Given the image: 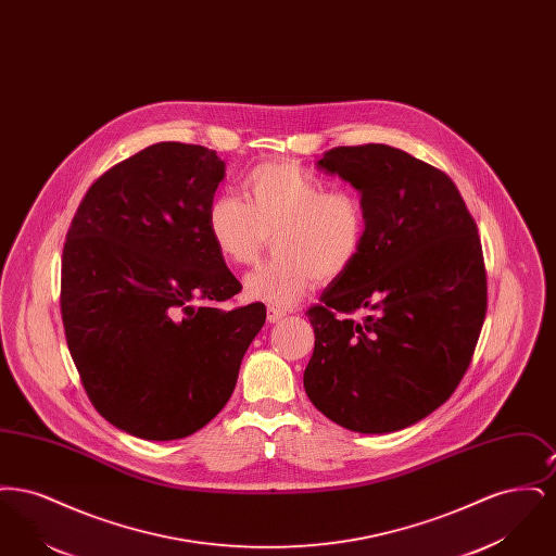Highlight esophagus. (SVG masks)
Returning a JSON list of instances; mask_svg holds the SVG:
<instances>
[{"label": "esophagus", "instance_id": "34e87169", "mask_svg": "<svg viewBox=\"0 0 556 556\" xmlns=\"http://www.w3.org/2000/svg\"><path fill=\"white\" fill-rule=\"evenodd\" d=\"M283 317H286V313H283V311H279V308H273V306H268V308H266V318H268V323H279Z\"/></svg>", "mask_w": 556, "mask_h": 556}]
</instances>
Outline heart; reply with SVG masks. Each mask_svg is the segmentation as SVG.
<instances>
[{"mask_svg":"<svg viewBox=\"0 0 556 556\" xmlns=\"http://www.w3.org/2000/svg\"><path fill=\"white\" fill-rule=\"evenodd\" d=\"M241 200L220 193L208 208V233L231 265H254L273 236L275 256L243 277L248 300L273 308L300 302L315 281H331L356 263L367 214L361 195L331 187L293 162H266L243 179Z\"/></svg>","mask_w":556,"mask_h":556,"instance_id":"obj_1","label":"heart"}]
</instances>
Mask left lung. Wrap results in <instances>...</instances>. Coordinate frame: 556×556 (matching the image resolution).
<instances>
[{
	"label": "left lung",
	"mask_w": 556,
	"mask_h": 556,
	"mask_svg": "<svg viewBox=\"0 0 556 556\" xmlns=\"http://www.w3.org/2000/svg\"><path fill=\"white\" fill-rule=\"evenodd\" d=\"M317 166L361 193L367 233L306 313L304 390L333 424L392 433L442 406L471 363L488 300L476 220L446 173L397 148H336Z\"/></svg>",
	"instance_id": "obj_1"
}]
</instances>
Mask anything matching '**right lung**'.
Instances as JSON below:
<instances>
[{"instance_id": "right-lung-1", "label": "right lung", "mask_w": 556, "mask_h": 556, "mask_svg": "<svg viewBox=\"0 0 556 556\" xmlns=\"http://www.w3.org/2000/svg\"><path fill=\"white\" fill-rule=\"evenodd\" d=\"M223 179L208 148L154 143L89 187L66 236L60 308L71 356L96 410L141 440L211 424L265 325L261 302L216 308L241 290L208 233Z\"/></svg>"}]
</instances>
